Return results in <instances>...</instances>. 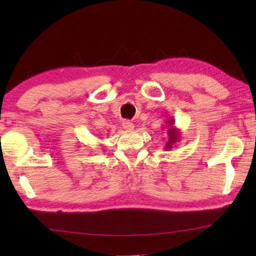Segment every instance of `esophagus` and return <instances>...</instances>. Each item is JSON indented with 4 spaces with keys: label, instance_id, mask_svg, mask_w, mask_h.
Returning <instances> with one entry per match:
<instances>
[{
    "label": "esophagus",
    "instance_id": "obj_1",
    "mask_svg": "<svg viewBox=\"0 0 256 256\" xmlns=\"http://www.w3.org/2000/svg\"><path fill=\"white\" fill-rule=\"evenodd\" d=\"M123 128L125 130H128V131H131V130L134 128V125L132 122H130V120H124L123 122Z\"/></svg>",
    "mask_w": 256,
    "mask_h": 256
}]
</instances>
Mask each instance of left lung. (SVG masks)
I'll use <instances>...</instances> for the list:
<instances>
[{
    "label": "left lung",
    "instance_id": "left-lung-1",
    "mask_svg": "<svg viewBox=\"0 0 256 256\" xmlns=\"http://www.w3.org/2000/svg\"><path fill=\"white\" fill-rule=\"evenodd\" d=\"M174 124H175V120L172 118H170L166 120V128L162 126L164 128L167 130V136H168V141L166 142V144H164V150L172 149V146H174L180 138V130L177 128Z\"/></svg>",
    "mask_w": 256,
    "mask_h": 256
}]
</instances>
